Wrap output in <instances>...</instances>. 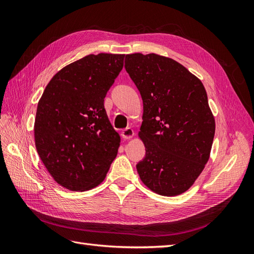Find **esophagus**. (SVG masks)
<instances>
[{"mask_svg": "<svg viewBox=\"0 0 254 254\" xmlns=\"http://www.w3.org/2000/svg\"><path fill=\"white\" fill-rule=\"evenodd\" d=\"M134 134V131L131 129V128H125L124 130L122 131V135L123 137H124L125 140H128V139H131V137L133 136Z\"/></svg>", "mask_w": 254, "mask_h": 254, "instance_id": "obj_1", "label": "esophagus"}]
</instances>
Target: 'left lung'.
Here are the masks:
<instances>
[{
    "mask_svg": "<svg viewBox=\"0 0 254 254\" xmlns=\"http://www.w3.org/2000/svg\"><path fill=\"white\" fill-rule=\"evenodd\" d=\"M125 68L143 99L139 136L146 155L136 171L155 193L180 195L210 158L215 120L205 89L187 67L153 53L126 55Z\"/></svg>",
    "mask_w": 254,
    "mask_h": 254,
    "instance_id": "obj_1",
    "label": "left lung"
}]
</instances>
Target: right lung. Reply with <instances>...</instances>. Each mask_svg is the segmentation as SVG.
I'll return each instance as SVG.
<instances>
[{
    "label": "right lung",
    "instance_id": "add662e5",
    "mask_svg": "<svg viewBox=\"0 0 254 254\" xmlns=\"http://www.w3.org/2000/svg\"><path fill=\"white\" fill-rule=\"evenodd\" d=\"M125 55H88L54 75L37 107L35 144L58 184L88 190L106 178L121 137L104 107Z\"/></svg>",
    "mask_w": 254,
    "mask_h": 254
}]
</instances>
